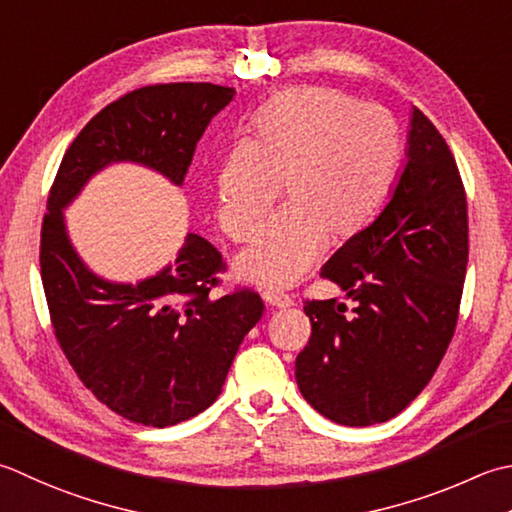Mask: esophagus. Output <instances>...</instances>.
<instances>
[{"label":"esophagus","mask_w":512,"mask_h":512,"mask_svg":"<svg viewBox=\"0 0 512 512\" xmlns=\"http://www.w3.org/2000/svg\"><path fill=\"white\" fill-rule=\"evenodd\" d=\"M262 299L268 306H275V308H288V306L295 304L293 297L284 295V293H277V290H264Z\"/></svg>","instance_id":"esophagus-1"}]
</instances>
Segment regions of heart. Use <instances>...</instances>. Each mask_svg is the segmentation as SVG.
Listing matches in <instances>:
<instances>
[{
	"label": "heart",
	"instance_id": "b5f03b06",
	"mask_svg": "<svg viewBox=\"0 0 512 512\" xmlns=\"http://www.w3.org/2000/svg\"><path fill=\"white\" fill-rule=\"evenodd\" d=\"M402 162V135L384 108L339 90H284L253 122V139L228 150L217 170V219L230 237L262 226L284 184L288 206L237 255L259 286L284 288L322 257L328 235H357L377 215Z\"/></svg>",
	"mask_w": 512,
	"mask_h": 512
}]
</instances>
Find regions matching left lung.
Masks as SVG:
<instances>
[{"label":"left lung","mask_w":512,"mask_h":512,"mask_svg":"<svg viewBox=\"0 0 512 512\" xmlns=\"http://www.w3.org/2000/svg\"><path fill=\"white\" fill-rule=\"evenodd\" d=\"M468 264L462 177L430 119L410 110L406 159L388 204L328 259L322 277L353 299L306 302L299 393L342 426L393 419L422 393L455 333Z\"/></svg>","instance_id":"left-lung-1"}]
</instances>
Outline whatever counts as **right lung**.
<instances>
[{"label": "right lung", "mask_w": 512, "mask_h": 512, "mask_svg": "<svg viewBox=\"0 0 512 512\" xmlns=\"http://www.w3.org/2000/svg\"><path fill=\"white\" fill-rule=\"evenodd\" d=\"M233 97L215 84L133 90L82 128L50 188L39 264L55 337L90 393L135 424L175 426L213 404L264 302L248 288L210 297L224 262L195 233L175 262L135 284L97 275L77 253L64 210L113 164L182 186L210 119Z\"/></svg>", "instance_id": "obj_1"}]
</instances>
